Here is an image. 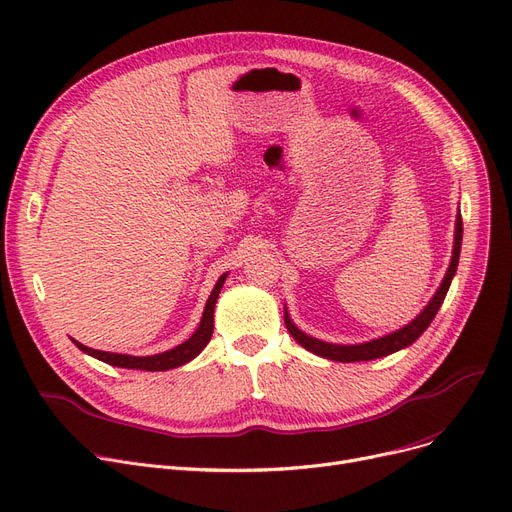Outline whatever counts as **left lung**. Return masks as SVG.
Masks as SVG:
<instances>
[{"label": "left lung", "instance_id": "1", "mask_svg": "<svg viewBox=\"0 0 512 512\" xmlns=\"http://www.w3.org/2000/svg\"><path fill=\"white\" fill-rule=\"evenodd\" d=\"M460 244H462V217L458 215L456 217V230H454L452 261H450V268H448L446 276H443V280H441V286L437 288V293L433 295L429 305L422 309L410 324L391 332V335L379 337V339L368 341V343H360V345H337V343H326V341H320V339L305 335V332L299 330L293 324V320L288 318L286 311H284V324H286L288 332L293 335V339L301 347H305L311 353L320 355V358H326V360H332V362H368V360H376V358H385V355H389V353H395L399 349L412 345L433 322L443 299H446V295H448L452 278L456 274L458 259H460Z\"/></svg>", "mask_w": 512, "mask_h": 512}]
</instances>
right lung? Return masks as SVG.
Segmentation results:
<instances>
[{"label":"right lung","mask_w":512,"mask_h":512,"mask_svg":"<svg viewBox=\"0 0 512 512\" xmlns=\"http://www.w3.org/2000/svg\"><path fill=\"white\" fill-rule=\"evenodd\" d=\"M226 276L224 274L217 284L213 286V291L207 299V305H205V311H203V320L201 324H198V328L194 330V335L184 341L182 345H177L169 351H163V353H157V355H144V358H138V355H127V353H110V351H98V349H92V347H85L81 345L79 341L73 339V343L87 355H92V358L104 362V364H110V366H117V368H129V370H146V372H161V370H171V368H177V366H184L188 364L190 360H194L198 353H201L207 343L211 341V335H213V309H215V303H217V297H219V291L221 286H224L226 282Z\"/></svg>","instance_id":"obj_1"}]
</instances>
